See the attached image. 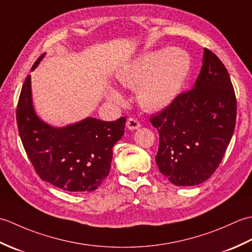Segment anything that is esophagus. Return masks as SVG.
Returning a JSON list of instances; mask_svg holds the SVG:
<instances>
[{
    "label": "esophagus",
    "instance_id": "obj_1",
    "mask_svg": "<svg viewBox=\"0 0 252 252\" xmlns=\"http://www.w3.org/2000/svg\"><path fill=\"white\" fill-rule=\"evenodd\" d=\"M126 126L130 130H136L141 126V123L137 119H135V118H129L126 121Z\"/></svg>",
    "mask_w": 252,
    "mask_h": 252
}]
</instances>
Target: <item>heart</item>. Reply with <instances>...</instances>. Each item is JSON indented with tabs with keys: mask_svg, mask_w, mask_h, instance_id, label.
<instances>
[{
	"mask_svg": "<svg viewBox=\"0 0 252 252\" xmlns=\"http://www.w3.org/2000/svg\"><path fill=\"white\" fill-rule=\"evenodd\" d=\"M190 69V58L180 49L148 52L123 71L119 81L123 87L136 89L143 107L156 110L167 106L179 94ZM109 98L121 103V96L111 92Z\"/></svg>",
	"mask_w": 252,
	"mask_h": 252,
	"instance_id": "1",
	"label": "heart"
}]
</instances>
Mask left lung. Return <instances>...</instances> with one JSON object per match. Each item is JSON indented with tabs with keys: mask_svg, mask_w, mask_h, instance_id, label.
<instances>
[{
	"mask_svg": "<svg viewBox=\"0 0 252 252\" xmlns=\"http://www.w3.org/2000/svg\"><path fill=\"white\" fill-rule=\"evenodd\" d=\"M237 103L229 74L210 50L194 88L151 116L159 133L158 168L176 186L207 181L220 165L233 136Z\"/></svg>",
	"mask_w": 252,
	"mask_h": 252,
	"instance_id": "left-lung-1",
	"label": "left lung"
}]
</instances>
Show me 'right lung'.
<instances>
[{
    "mask_svg": "<svg viewBox=\"0 0 252 252\" xmlns=\"http://www.w3.org/2000/svg\"><path fill=\"white\" fill-rule=\"evenodd\" d=\"M44 54L37 58L36 67ZM16 120L27 156L41 180L68 191H92L109 174L112 147L125 133L126 118H87L66 127L41 121L32 107L30 76L19 95Z\"/></svg>",
    "mask_w": 252,
    "mask_h": 252,
    "instance_id": "add662e5",
    "label": "right lung"
}]
</instances>
